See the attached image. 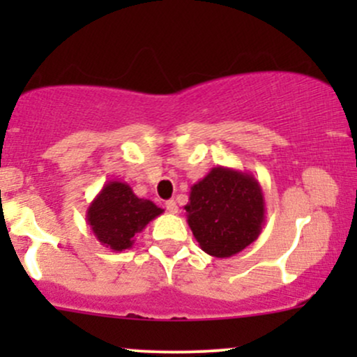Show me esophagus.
I'll return each mask as SVG.
<instances>
[{"label":"esophagus","instance_id":"obj_1","mask_svg":"<svg viewBox=\"0 0 357 357\" xmlns=\"http://www.w3.org/2000/svg\"><path fill=\"white\" fill-rule=\"evenodd\" d=\"M166 210L171 213V215H176L178 213V204H176L174 199H167L166 202Z\"/></svg>","mask_w":357,"mask_h":357}]
</instances>
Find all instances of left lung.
I'll return each instance as SVG.
<instances>
[{
  "label": "left lung",
  "mask_w": 357,
  "mask_h": 357,
  "mask_svg": "<svg viewBox=\"0 0 357 357\" xmlns=\"http://www.w3.org/2000/svg\"><path fill=\"white\" fill-rule=\"evenodd\" d=\"M184 210L199 247L216 258L247 248L265 223L264 191L255 176L223 166L192 184Z\"/></svg>",
  "instance_id": "obj_1"
}]
</instances>
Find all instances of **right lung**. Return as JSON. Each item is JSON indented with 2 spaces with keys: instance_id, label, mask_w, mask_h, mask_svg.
Masks as SVG:
<instances>
[{
  "instance_id": "right-lung-1",
  "label": "right lung",
  "mask_w": 357,
  "mask_h": 357,
  "mask_svg": "<svg viewBox=\"0 0 357 357\" xmlns=\"http://www.w3.org/2000/svg\"><path fill=\"white\" fill-rule=\"evenodd\" d=\"M162 211L151 199L137 198L127 183L109 181L87 208V223L100 245L122 252Z\"/></svg>"
}]
</instances>
